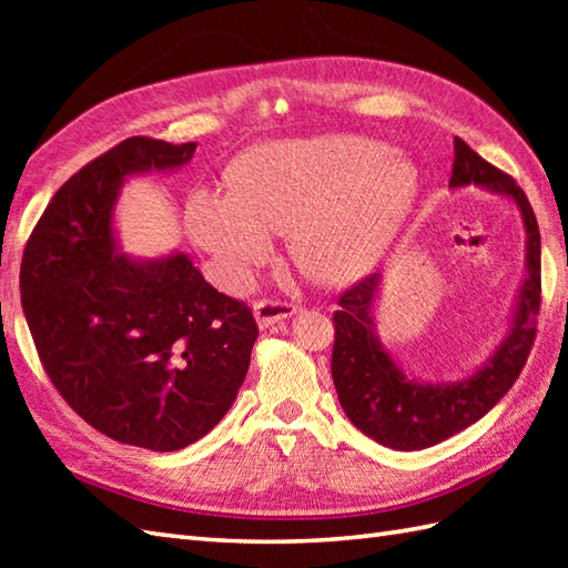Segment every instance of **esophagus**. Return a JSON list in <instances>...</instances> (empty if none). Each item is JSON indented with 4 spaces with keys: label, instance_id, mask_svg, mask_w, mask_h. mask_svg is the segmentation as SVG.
<instances>
[{
    "label": "esophagus",
    "instance_id": "1",
    "mask_svg": "<svg viewBox=\"0 0 568 568\" xmlns=\"http://www.w3.org/2000/svg\"><path fill=\"white\" fill-rule=\"evenodd\" d=\"M297 310H300V307L293 305V303H283V300L263 297V300H258L256 305H253V315H256L261 327H271V324L295 315Z\"/></svg>",
    "mask_w": 568,
    "mask_h": 568
}]
</instances>
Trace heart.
Returning <instances> with one entry per match:
<instances>
[{"label": "heart", "mask_w": 568, "mask_h": 568, "mask_svg": "<svg viewBox=\"0 0 568 568\" xmlns=\"http://www.w3.org/2000/svg\"><path fill=\"white\" fill-rule=\"evenodd\" d=\"M229 192L195 187L190 239L229 291H244L291 234L297 268L322 283L364 275L383 256L419 192L417 171L388 143L356 134L271 141L226 171Z\"/></svg>", "instance_id": "heart-1"}]
</instances>
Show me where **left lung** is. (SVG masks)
<instances>
[{
	"instance_id": "obj_1",
	"label": "left lung",
	"mask_w": 568,
	"mask_h": 568,
	"mask_svg": "<svg viewBox=\"0 0 568 568\" xmlns=\"http://www.w3.org/2000/svg\"><path fill=\"white\" fill-rule=\"evenodd\" d=\"M476 183L498 195L513 197L527 229V277L510 334L474 376L456 383H417L395 366L373 329L371 310L381 275H366L339 295L334 312L332 378L346 417L383 446L417 452L454 437L493 409L520 376L537 336L541 305V246L539 226L523 187L480 159L466 141H454L452 187Z\"/></svg>"
}]
</instances>
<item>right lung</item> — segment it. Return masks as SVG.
<instances>
[{"label":"right lung","mask_w":568,"mask_h":568,"mask_svg":"<svg viewBox=\"0 0 568 568\" xmlns=\"http://www.w3.org/2000/svg\"><path fill=\"white\" fill-rule=\"evenodd\" d=\"M195 149L131 136L80 168L33 226L19 273L55 390L98 432L151 452L183 449L226 415L258 336L251 307L216 293L185 253L116 251L124 180L185 165Z\"/></svg>","instance_id":"obj_1"}]
</instances>
